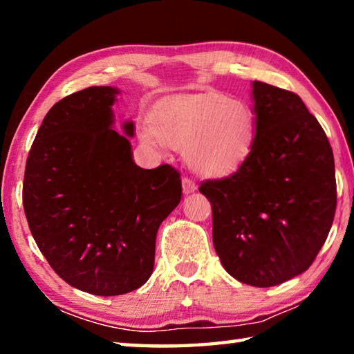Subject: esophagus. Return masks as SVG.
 Segmentation results:
<instances>
[{
    "label": "esophagus",
    "instance_id": "esophagus-1",
    "mask_svg": "<svg viewBox=\"0 0 354 354\" xmlns=\"http://www.w3.org/2000/svg\"><path fill=\"white\" fill-rule=\"evenodd\" d=\"M196 190V184L189 178H183V192L184 194H192Z\"/></svg>",
    "mask_w": 354,
    "mask_h": 354
}]
</instances>
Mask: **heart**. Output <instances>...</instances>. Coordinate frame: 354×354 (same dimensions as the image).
Masks as SVG:
<instances>
[{
  "instance_id": "obj_1",
  "label": "heart",
  "mask_w": 354,
  "mask_h": 354,
  "mask_svg": "<svg viewBox=\"0 0 354 354\" xmlns=\"http://www.w3.org/2000/svg\"><path fill=\"white\" fill-rule=\"evenodd\" d=\"M140 133L153 145L184 149L185 162L198 175L220 178L248 158L256 117L247 103L225 95H179L160 101L153 123H143Z\"/></svg>"
}]
</instances>
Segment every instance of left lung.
<instances>
[{"mask_svg": "<svg viewBox=\"0 0 354 354\" xmlns=\"http://www.w3.org/2000/svg\"><path fill=\"white\" fill-rule=\"evenodd\" d=\"M256 139L245 162L201 183L214 248L241 283L272 287L306 272L331 230L333 148L297 93L253 82Z\"/></svg>", "mask_w": 354, "mask_h": 354, "instance_id": "left-lung-1", "label": "left lung"}]
</instances>
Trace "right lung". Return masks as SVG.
<instances>
[{"mask_svg": "<svg viewBox=\"0 0 354 354\" xmlns=\"http://www.w3.org/2000/svg\"><path fill=\"white\" fill-rule=\"evenodd\" d=\"M117 93L88 87L53 106L23 181V207L41 254L65 283L100 297L147 283L156 234L183 192L173 167L134 164L128 137L112 129ZM123 129L134 136L133 122Z\"/></svg>", "mask_w": 354, "mask_h": 354, "instance_id": "obj_1", "label": "right lung"}]
</instances>
